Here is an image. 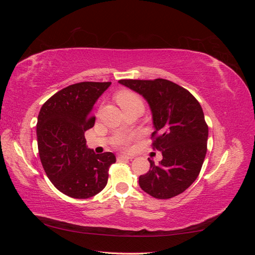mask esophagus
I'll return each instance as SVG.
<instances>
[{"instance_id": "1", "label": "esophagus", "mask_w": 255, "mask_h": 255, "mask_svg": "<svg viewBox=\"0 0 255 255\" xmlns=\"http://www.w3.org/2000/svg\"><path fill=\"white\" fill-rule=\"evenodd\" d=\"M118 158H120V159H132L133 158V156H129V155H118Z\"/></svg>"}]
</instances>
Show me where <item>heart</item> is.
Listing matches in <instances>:
<instances>
[{"mask_svg": "<svg viewBox=\"0 0 255 255\" xmlns=\"http://www.w3.org/2000/svg\"><path fill=\"white\" fill-rule=\"evenodd\" d=\"M115 100L122 110L127 109V107H128V106L135 105V104L143 105L142 100L140 99V97L137 94H135V92L129 91V90L119 91L118 94L115 96ZM133 138H134L133 135H122V136H119L116 138L114 141V144L121 149H128Z\"/></svg>", "mask_w": 255, "mask_h": 255, "instance_id": "obj_1", "label": "heart"}]
</instances>
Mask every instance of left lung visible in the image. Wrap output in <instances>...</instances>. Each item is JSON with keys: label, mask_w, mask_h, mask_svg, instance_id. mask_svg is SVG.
<instances>
[{"label": "left lung", "mask_w": 255, "mask_h": 255, "mask_svg": "<svg viewBox=\"0 0 255 255\" xmlns=\"http://www.w3.org/2000/svg\"><path fill=\"white\" fill-rule=\"evenodd\" d=\"M120 84L141 95L148 102L155 130L153 149L163 159L139 176V186L156 199L182 194L196 181L207 150L208 127L202 107L188 90L164 79L120 80Z\"/></svg>", "instance_id": "8db88e82"}]
</instances>
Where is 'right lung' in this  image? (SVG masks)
Returning <instances> with one entry per match:
<instances>
[{"mask_svg": "<svg viewBox=\"0 0 255 255\" xmlns=\"http://www.w3.org/2000/svg\"><path fill=\"white\" fill-rule=\"evenodd\" d=\"M111 82H82L53 95L38 115L37 141L41 164L59 191L75 199L99 194L116 163L112 152L88 149L85 132L95 126L91 111Z\"/></svg>", "mask_w": 255, "mask_h": 255, "instance_id": "obj_1", "label": "right lung"}]
</instances>
